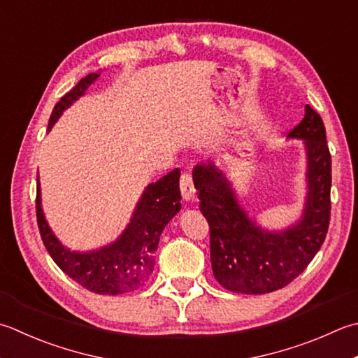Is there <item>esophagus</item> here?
I'll return each mask as SVG.
<instances>
[{"instance_id":"34e87169","label":"esophagus","mask_w":358,"mask_h":358,"mask_svg":"<svg viewBox=\"0 0 358 358\" xmlns=\"http://www.w3.org/2000/svg\"><path fill=\"white\" fill-rule=\"evenodd\" d=\"M180 189H181V195H183V199L186 201L189 200H194L195 197V186H194V180H192V175L189 172H183L180 178Z\"/></svg>"}]
</instances>
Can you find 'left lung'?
Wrapping results in <instances>:
<instances>
[{
    "label": "left lung",
    "mask_w": 358,
    "mask_h": 358,
    "mask_svg": "<svg viewBox=\"0 0 358 358\" xmlns=\"http://www.w3.org/2000/svg\"><path fill=\"white\" fill-rule=\"evenodd\" d=\"M289 138L304 139L307 199L301 219L284 231L256 225L213 163L194 167L200 211L211 231L214 278L227 290L264 295L282 289L304 271L323 245L331 220L332 161L323 119L310 105Z\"/></svg>",
    "instance_id": "obj_1"
}]
</instances>
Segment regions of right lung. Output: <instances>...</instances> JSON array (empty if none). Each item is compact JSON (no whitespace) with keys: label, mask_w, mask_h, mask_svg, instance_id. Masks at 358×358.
<instances>
[{"label":"right lung","mask_w":358,"mask_h":358,"mask_svg":"<svg viewBox=\"0 0 358 358\" xmlns=\"http://www.w3.org/2000/svg\"><path fill=\"white\" fill-rule=\"evenodd\" d=\"M97 77L99 73H91L83 77L55 103L49 117L48 130H51L69 105L85 94ZM180 200V169H173L144 189L130 223L113 243L87 253L63 247L49 228L41 209L38 173L35 211L41 241L63 273L97 295H122L135 292L150 278L155 265L159 236L172 217L181 209Z\"/></svg>","instance_id":"add662e5"}]
</instances>
